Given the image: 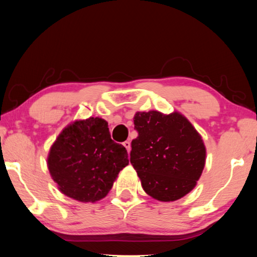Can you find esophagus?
I'll use <instances>...</instances> for the list:
<instances>
[{"instance_id": "34e87169", "label": "esophagus", "mask_w": 257, "mask_h": 257, "mask_svg": "<svg viewBox=\"0 0 257 257\" xmlns=\"http://www.w3.org/2000/svg\"><path fill=\"white\" fill-rule=\"evenodd\" d=\"M122 145H123V147H124L125 149H127V152L130 153V149H132V145H130L129 140H125V142H124Z\"/></svg>"}]
</instances>
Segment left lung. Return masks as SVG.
I'll return each instance as SVG.
<instances>
[{"label": "left lung", "instance_id": "obj_1", "mask_svg": "<svg viewBox=\"0 0 257 257\" xmlns=\"http://www.w3.org/2000/svg\"><path fill=\"white\" fill-rule=\"evenodd\" d=\"M138 137L132 142L130 163L146 193L160 202H174L192 190L203 173V139L182 113L137 112Z\"/></svg>", "mask_w": 257, "mask_h": 257}]
</instances>
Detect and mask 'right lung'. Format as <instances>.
Listing matches in <instances>:
<instances>
[{
    "instance_id": "obj_1",
    "label": "right lung",
    "mask_w": 257,
    "mask_h": 257,
    "mask_svg": "<svg viewBox=\"0 0 257 257\" xmlns=\"http://www.w3.org/2000/svg\"><path fill=\"white\" fill-rule=\"evenodd\" d=\"M128 164L127 150L113 142L108 122L98 117L64 128L48 157L50 175L61 193L82 203L105 197Z\"/></svg>"
}]
</instances>
